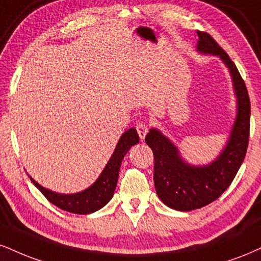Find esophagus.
I'll return each mask as SVG.
<instances>
[{
	"instance_id": "obj_1",
	"label": "esophagus",
	"mask_w": 261,
	"mask_h": 261,
	"mask_svg": "<svg viewBox=\"0 0 261 261\" xmlns=\"http://www.w3.org/2000/svg\"><path fill=\"white\" fill-rule=\"evenodd\" d=\"M136 130H137V134H139L140 139L141 140H144V137H146L147 133H148L149 127H148V125H147V124H144V122L140 121V122H137Z\"/></svg>"
}]
</instances>
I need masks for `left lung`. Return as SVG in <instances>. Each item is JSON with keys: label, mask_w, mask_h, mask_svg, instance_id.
I'll return each instance as SVG.
<instances>
[{"label": "left lung", "mask_w": 261, "mask_h": 261, "mask_svg": "<svg viewBox=\"0 0 261 261\" xmlns=\"http://www.w3.org/2000/svg\"><path fill=\"white\" fill-rule=\"evenodd\" d=\"M197 51L215 56L228 69L232 79L237 112L224 149L206 165L190 164L182 158L177 146L165 135L152 127L146 143L154 154V186L159 199L169 208L191 212L208 205L227 190L244 161L249 140L250 102L240 71L224 49L209 34L197 31Z\"/></svg>", "instance_id": "left-lung-1"}]
</instances>
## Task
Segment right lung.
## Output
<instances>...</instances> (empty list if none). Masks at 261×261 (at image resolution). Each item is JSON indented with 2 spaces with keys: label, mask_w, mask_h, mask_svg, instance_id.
Here are the masks:
<instances>
[{
  "label": "right lung",
  "mask_w": 261,
  "mask_h": 261,
  "mask_svg": "<svg viewBox=\"0 0 261 261\" xmlns=\"http://www.w3.org/2000/svg\"><path fill=\"white\" fill-rule=\"evenodd\" d=\"M139 141L140 137L136 128L131 127L125 131L119 139L111 159L107 163L98 178L89 188L81 191V192L71 194L53 192L48 188H45L37 184L31 176L30 180L39 188L41 193L59 209L73 213V214H91V213H95L103 208L112 199L115 187H117L122 159L131 147L139 143Z\"/></svg>",
  "instance_id": "add662e5"
}]
</instances>
